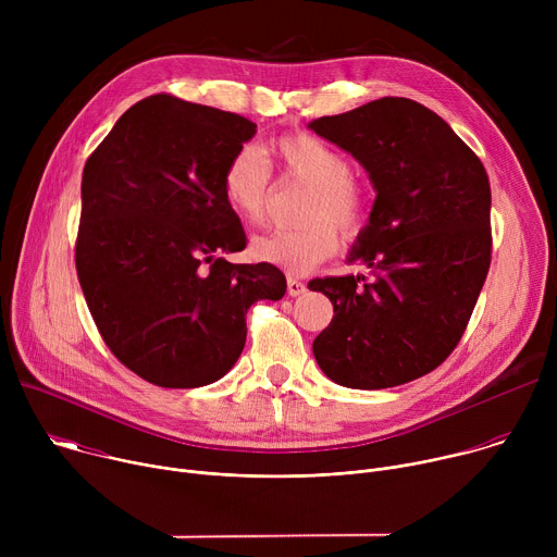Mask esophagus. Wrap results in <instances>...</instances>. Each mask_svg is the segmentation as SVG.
<instances>
[{
	"instance_id": "obj_1",
	"label": "esophagus",
	"mask_w": 557,
	"mask_h": 557,
	"mask_svg": "<svg viewBox=\"0 0 557 557\" xmlns=\"http://www.w3.org/2000/svg\"><path fill=\"white\" fill-rule=\"evenodd\" d=\"M286 288H288V295L290 297H299V295H304L308 288H306V284L301 282V280H297V277H288L286 280Z\"/></svg>"
}]
</instances>
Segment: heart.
<instances>
[{
	"label": "heart",
	"instance_id": "1",
	"mask_svg": "<svg viewBox=\"0 0 557 557\" xmlns=\"http://www.w3.org/2000/svg\"><path fill=\"white\" fill-rule=\"evenodd\" d=\"M271 151L286 181L310 187L301 215L308 224L275 228L253 240V253L288 273H306L339 249V228L346 237L361 231L368 213L366 189L352 178L346 153L306 132L282 134ZM222 194L228 207L249 222H262L273 196V172L267 156L245 145L224 165Z\"/></svg>",
	"mask_w": 557,
	"mask_h": 557
}]
</instances>
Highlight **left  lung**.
<instances>
[{
	"label": "left lung",
	"instance_id": "left-lung-1",
	"mask_svg": "<svg viewBox=\"0 0 557 557\" xmlns=\"http://www.w3.org/2000/svg\"><path fill=\"white\" fill-rule=\"evenodd\" d=\"M350 151L376 189L348 262L366 275L317 277L335 308L312 342L329 379L357 389L414 381L458 346L492 264L487 172L425 106L383 97L310 123Z\"/></svg>",
	"mask_w": 557,
	"mask_h": 557
}]
</instances>
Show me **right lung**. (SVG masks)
<instances>
[{
  "label": "right lung",
  "mask_w": 557,
  "mask_h": 557,
  "mask_svg": "<svg viewBox=\"0 0 557 557\" xmlns=\"http://www.w3.org/2000/svg\"><path fill=\"white\" fill-rule=\"evenodd\" d=\"M256 127L240 114L151 95L86 161L78 284L106 346L153 385L224 376L245 348L251 304L286 293L277 267L220 258L247 247L222 172Z\"/></svg>",
  "instance_id": "add662e5"
}]
</instances>
